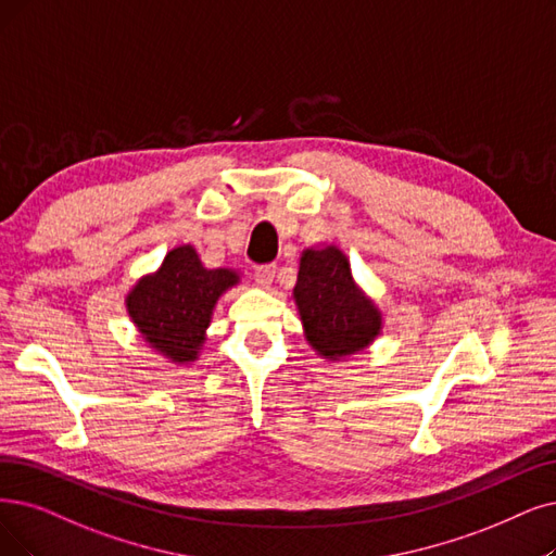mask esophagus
<instances>
[{"label":"esophagus","mask_w":556,"mask_h":556,"mask_svg":"<svg viewBox=\"0 0 556 556\" xmlns=\"http://www.w3.org/2000/svg\"><path fill=\"white\" fill-rule=\"evenodd\" d=\"M276 271H278L276 264H262V266H257V269H255V280H257V285L264 287V290H269L274 278H276Z\"/></svg>","instance_id":"1"}]
</instances>
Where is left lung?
I'll use <instances>...</instances> for the list:
<instances>
[{"label":"left lung","instance_id":"8db88e82","mask_svg":"<svg viewBox=\"0 0 556 556\" xmlns=\"http://www.w3.org/2000/svg\"><path fill=\"white\" fill-rule=\"evenodd\" d=\"M294 303L307 344L319 358L340 363L363 353L383 332V313L355 282L336 243L307 247L299 257Z\"/></svg>","mask_w":556,"mask_h":556}]
</instances>
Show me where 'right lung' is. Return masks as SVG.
Returning a JSON list of instances; mask_svg holds the SVG:
<instances>
[{"mask_svg":"<svg viewBox=\"0 0 556 556\" xmlns=\"http://www.w3.org/2000/svg\"><path fill=\"white\" fill-rule=\"evenodd\" d=\"M239 282V269H210L193 243H180L166 253L157 271L131 285L125 307L143 342L168 363L182 367L201 358L214 307Z\"/></svg>","mask_w":556,"mask_h":556,"instance_id":"add662e5","label":"right lung"}]
</instances>
